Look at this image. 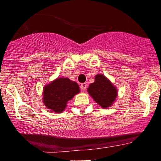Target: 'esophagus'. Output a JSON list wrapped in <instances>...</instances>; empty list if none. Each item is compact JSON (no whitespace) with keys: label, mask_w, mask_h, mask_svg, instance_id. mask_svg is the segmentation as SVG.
<instances>
[{"label":"esophagus","mask_w":161,"mask_h":161,"mask_svg":"<svg viewBox=\"0 0 161 161\" xmlns=\"http://www.w3.org/2000/svg\"><path fill=\"white\" fill-rule=\"evenodd\" d=\"M81 89L82 90V91H85V90L87 89V84L86 83H82V84H81Z\"/></svg>","instance_id":"34e87169"}]
</instances>
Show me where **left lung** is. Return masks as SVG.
<instances>
[{"mask_svg":"<svg viewBox=\"0 0 161 161\" xmlns=\"http://www.w3.org/2000/svg\"><path fill=\"white\" fill-rule=\"evenodd\" d=\"M95 81L90 84L87 93L103 109L110 108L118 96V90L108 78L102 74L96 75Z\"/></svg>","mask_w":161,"mask_h":161,"instance_id":"8db88e82","label":"left lung"}]
</instances>
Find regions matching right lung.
<instances>
[{
    "instance_id": "add662e5",
    "label": "right lung",
    "mask_w": 161,
    "mask_h": 161,
    "mask_svg": "<svg viewBox=\"0 0 161 161\" xmlns=\"http://www.w3.org/2000/svg\"><path fill=\"white\" fill-rule=\"evenodd\" d=\"M80 92L79 85L67 77L57 78L46 84L42 91V102L48 109L63 113L68 102Z\"/></svg>"
}]
</instances>
